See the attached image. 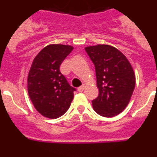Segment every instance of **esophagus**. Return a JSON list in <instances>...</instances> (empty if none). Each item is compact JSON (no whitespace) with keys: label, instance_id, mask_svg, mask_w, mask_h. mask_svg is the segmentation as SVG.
I'll list each match as a JSON object with an SVG mask.
<instances>
[{"label":"esophagus","instance_id":"1","mask_svg":"<svg viewBox=\"0 0 157 157\" xmlns=\"http://www.w3.org/2000/svg\"><path fill=\"white\" fill-rule=\"evenodd\" d=\"M84 89H85V86L82 85V86H80L78 88V92H82V91L84 90Z\"/></svg>","mask_w":157,"mask_h":157}]
</instances>
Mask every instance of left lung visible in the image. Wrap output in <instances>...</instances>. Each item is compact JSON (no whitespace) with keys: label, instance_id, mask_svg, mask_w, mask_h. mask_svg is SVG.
Listing matches in <instances>:
<instances>
[{"label":"left lung","instance_id":"obj_1","mask_svg":"<svg viewBox=\"0 0 157 157\" xmlns=\"http://www.w3.org/2000/svg\"><path fill=\"white\" fill-rule=\"evenodd\" d=\"M95 66L99 94L93 108L104 117H113L125 109L135 87V76L130 62L115 47L98 45L85 48Z\"/></svg>","mask_w":157,"mask_h":157}]
</instances>
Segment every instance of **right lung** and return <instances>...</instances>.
<instances>
[{
  "instance_id": "right-lung-1",
  "label": "right lung",
  "mask_w": 157,
  "mask_h": 157,
  "mask_svg": "<svg viewBox=\"0 0 157 157\" xmlns=\"http://www.w3.org/2000/svg\"><path fill=\"white\" fill-rule=\"evenodd\" d=\"M73 47L49 45L37 54L27 78L28 94L36 110L45 117L56 119L68 110L74 98L71 86L59 67Z\"/></svg>"
}]
</instances>
